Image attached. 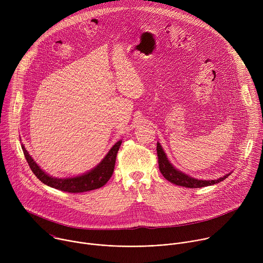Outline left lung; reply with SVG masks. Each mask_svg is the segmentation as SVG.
<instances>
[{
	"instance_id": "left-lung-1",
	"label": "left lung",
	"mask_w": 263,
	"mask_h": 263,
	"mask_svg": "<svg viewBox=\"0 0 263 263\" xmlns=\"http://www.w3.org/2000/svg\"><path fill=\"white\" fill-rule=\"evenodd\" d=\"M157 156H158V164H159L160 173L167 181H170L176 185L190 187V189H200V187H205V186H209V185H213L218 182H221L228 176H230V175H226L217 180H198V179L187 176L184 173H181L180 171L176 170L170 163V161L167 160L166 155L163 152V149L159 142H157Z\"/></svg>"
}]
</instances>
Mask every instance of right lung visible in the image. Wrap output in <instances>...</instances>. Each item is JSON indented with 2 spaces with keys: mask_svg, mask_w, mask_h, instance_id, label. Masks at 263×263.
Returning <instances> with one entry per match:
<instances>
[{
  "mask_svg": "<svg viewBox=\"0 0 263 263\" xmlns=\"http://www.w3.org/2000/svg\"><path fill=\"white\" fill-rule=\"evenodd\" d=\"M121 144L122 140L118 141L111 147V149L102 160V162L87 174L66 179H57L47 175L32 159V157L29 155L24 145L22 146V148L31 171L44 184L51 186L53 189L59 190L61 192L76 194L100 189V187H102L108 182L112 174H114L117 155Z\"/></svg>",
  "mask_w": 263,
  "mask_h": 263,
  "instance_id": "1",
  "label": "right lung"
}]
</instances>
